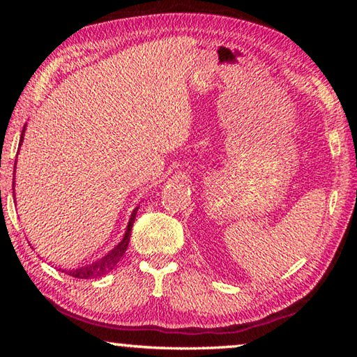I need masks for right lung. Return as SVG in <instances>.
<instances>
[{
	"mask_svg": "<svg viewBox=\"0 0 357 357\" xmlns=\"http://www.w3.org/2000/svg\"><path fill=\"white\" fill-rule=\"evenodd\" d=\"M25 130H26V126H23V130H22V135H20V146H22V143H23V137H25ZM137 211H138V208H135L134 211H132L130 219L128 222V228H126V233H124L123 239H121L119 243L114 245L113 249L108 252L105 257L96 259V261L89 263V264L80 266V268L68 269V271L59 269V271H61V273L69 274L70 277H75V279H96V277H102L104 274L110 273L112 269H114V266L118 264L119 259L123 258L124 252L128 250V245H129V241H130V233H132V225H134V222H135Z\"/></svg>",
	"mask_w": 357,
	"mask_h": 357,
	"instance_id": "right-lung-1",
	"label": "right lung"
}]
</instances>
